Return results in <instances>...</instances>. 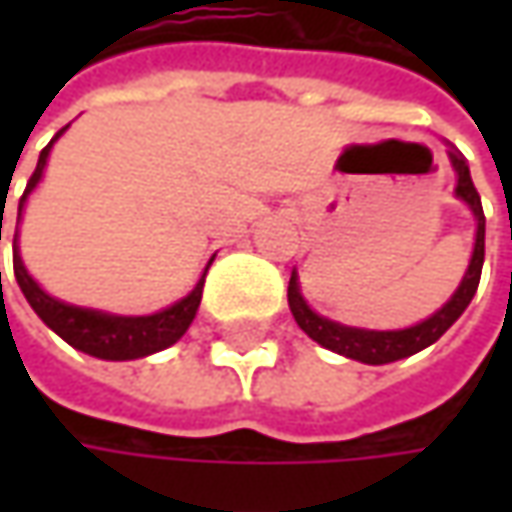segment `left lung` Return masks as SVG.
I'll use <instances>...</instances> for the list:
<instances>
[{
  "label": "left lung",
  "instance_id": "8db88e82",
  "mask_svg": "<svg viewBox=\"0 0 512 512\" xmlns=\"http://www.w3.org/2000/svg\"><path fill=\"white\" fill-rule=\"evenodd\" d=\"M453 170L459 176L456 182V196L470 205L473 216H476V245H473V256H470V265L464 273L462 285L459 290L450 296V302L436 310L430 319H424L419 325L404 327V330H362V327H347L339 322H330L325 316L313 313L307 302L299 293V276L293 273L290 276V285H287V305L290 313L296 319V325L305 330L313 342H319L327 350L347 356V359H356L364 364H387L407 359L413 353H419L424 347H430L433 342H439L444 336V330L453 325L459 316H462L470 299L476 296V287L482 279V265H484V210L482 199H479V190L470 179V168L464 162V156L459 150H447Z\"/></svg>",
  "mask_w": 512,
  "mask_h": 512
}]
</instances>
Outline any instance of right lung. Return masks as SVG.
I'll use <instances>...</instances> for the list:
<instances>
[{"mask_svg": "<svg viewBox=\"0 0 512 512\" xmlns=\"http://www.w3.org/2000/svg\"><path fill=\"white\" fill-rule=\"evenodd\" d=\"M68 128H62L56 133V139L62 136ZM53 139V142H56ZM50 142V145H53ZM50 145L42 153H39V162H36V170L30 176L28 187L19 199V219H22V207L28 202V193L33 187L39 185L42 173H45V165H48ZM16 219V225H19ZM0 239H2V219H0ZM213 262V259H210ZM207 262V267H210ZM205 273L199 279V285L193 287L187 293L182 302L165 307L159 313H150V316H113V313H102V310H88V307H76L65 305L59 299L48 296L42 287L33 282L25 265H22V256H19V245H16V236H13V276L22 287L28 305L36 310V316L45 322V325L62 336L70 347L88 353V356H96V359H108V362H130V359H142V356H150V353H159L170 344H176L185 330L193 322L196 310H199V302H202V287H205Z\"/></svg>", "mask_w": 512, "mask_h": 512, "instance_id": "obj_1", "label": "right lung"}]
</instances>
